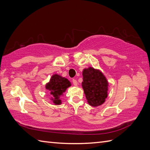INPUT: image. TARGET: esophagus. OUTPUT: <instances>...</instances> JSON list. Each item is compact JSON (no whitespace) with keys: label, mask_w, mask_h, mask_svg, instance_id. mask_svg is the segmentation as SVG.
Wrapping results in <instances>:
<instances>
[{"label":"esophagus","mask_w":150,"mask_h":150,"mask_svg":"<svg viewBox=\"0 0 150 150\" xmlns=\"http://www.w3.org/2000/svg\"><path fill=\"white\" fill-rule=\"evenodd\" d=\"M72 82H73V83H74V86H77L78 85L77 81H76V80L75 79H74L72 80Z\"/></svg>","instance_id":"obj_1"}]
</instances>
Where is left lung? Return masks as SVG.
Returning a JSON list of instances; mask_svg holds the SVG:
<instances>
[{
  "label": "left lung",
  "instance_id": "obj_1",
  "mask_svg": "<svg viewBox=\"0 0 150 150\" xmlns=\"http://www.w3.org/2000/svg\"><path fill=\"white\" fill-rule=\"evenodd\" d=\"M82 86L86 98L91 106L97 107L105 102L108 95V82L105 76L98 69L92 67L82 71Z\"/></svg>",
  "mask_w": 150,
  "mask_h": 150
}]
</instances>
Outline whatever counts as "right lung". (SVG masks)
<instances>
[{"label": "right lung", "instance_id": "right-lung-1", "mask_svg": "<svg viewBox=\"0 0 150 150\" xmlns=\"http://www.w3.org/2000/svg\"><path fill=\"white\" fill-rule=\"evenodd\" d=\"M69 86H71V82L67 79L54 74L52 76L49 82H48L45 88L49 90L52 97V100L55 105H60L61 100L60 96Z\"/></svg>", "mask_w": 150, "mask_h": 150}]
</instances>
